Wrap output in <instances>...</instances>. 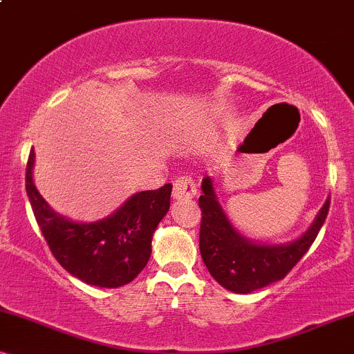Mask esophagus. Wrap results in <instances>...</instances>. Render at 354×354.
Returning <instances> with one entry per match:
<instances>
[{"label":"esophagus","instance_id":"34e87169","mask_svg":"<svg viewBox=\"0 0 354 354\" xmlns=\"http://www.w3.org/2000/svg\"><path fill=\"white\" fill-rule=\"evenodd\" d=\"M198 193L196 182L192 177H178L174 183V200H192Z\"/></svg>","mask_w":354,"mask_h":354}]
</instances>
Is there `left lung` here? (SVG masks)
Wrapping results in <instances>:
<instances>
[{
    "instance_id": "obj_1",
    "label": "left lung",
    "mask_w": 354,
    "mask_h": 354,
    "mask_svg": "<svg viewBox=\"0 0 354 354\" xmlns=\"http://www.w3.org/2000/svg\"><path fill=\"white\" fill-rule=\"evenodd\" d=\"M200 196V253L216 282L234 293H251L279 282L314 243L326 222L330 196L298 239L287 243H259L241 235L232 224L216 195L214 182L206 176Z\"/></svg>"
}]
</instances>
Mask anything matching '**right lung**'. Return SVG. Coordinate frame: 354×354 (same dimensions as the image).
I'll return each mask as SVG.
<instances>
[{"label": "right lung", "mask_w": 354, "mask_h": 354, "mask_svg": "<svg viewBox=\"0 0 354 354\" xmlns=\"http://www.w3.org/2000/svg\"><path fill=\"white\" fill-rule=\"evenodd\" d=\"M33 166L32 149L26 174L27 196L57 263L95 287L118 288L132 282L151 256L153 234L171 206L172 183L135 193L104 219L77 222L45 201L33 182Z\"/></svg>", "instance_id": "add662e5"}]
</instances>
